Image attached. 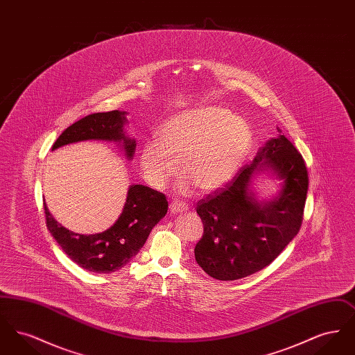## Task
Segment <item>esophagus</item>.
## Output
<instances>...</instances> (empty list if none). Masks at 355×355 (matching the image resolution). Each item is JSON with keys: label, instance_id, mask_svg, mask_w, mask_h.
<instances>
[{"label": "esophagus", "instance_id": "1", "mask_svg": "<svg viewBox=\"0 0 355 355\" xmlns=\"http://www.w3.org/2000/svg\"><path fill=\"white\" fill-rule=\"evenodd\" d=\"M169 209L171 213H181V211H185L187 205L180 200H174L170 202Z\"/></svg>", "mask_w": 355, "mask_h": 355}]
</instances>
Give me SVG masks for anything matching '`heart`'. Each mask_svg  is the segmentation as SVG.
<instances>
[{
	"label": "heart",
	"mask_w": 355,
	"mask_h": 355,
	"mask_svg": "<svg viewBox=\"0 0 355 355\" xmlns=\"http://www.w3.org/2000/svg\"><path fill=\"white\" fill-rule=\"evenodd\" d=\"M159 141L148 139L139 155L144 177L162 190L178 175L180 190L214 191L226 185L246 159L252 146L249 125L227 109L200 107L168 121L159 129Z\"/></svg>",
	"instance_id": "1"
}]
</instances>
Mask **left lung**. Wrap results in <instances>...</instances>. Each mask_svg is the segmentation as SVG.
I'll return each instance as SVG.
<instances>
[{
  "instance_id": "left-lung-1",
  "label": "left lung",
  "mask_w": 355,
  "mask_h": 355,
  "mask_svg": "<svg viewBox=\"0 0 355 355\" xmlns=\"http://www.w3.org/2000/svg\"><path fill=\"white\" fill-rule=\"evenodd\" d=\"M253 164L197 203L203 222L197 263L220 281H236L265 269L298 234L304 220L309 175L304 157L279 128ZM269 167L284 180L280 196L258 204L248 190L253 173Z\"/></svg>"
}]
</instances>
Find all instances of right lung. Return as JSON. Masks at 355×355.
Segmentation results:
<instances>
[{
	"label": "right lung",
	"instance_id": "obj_1",
	"mask_svg": "<svg viewBox=\"0 0 355 355\" xmlns=\"http://www.w3.org/2000/svg\"><path fill=\"white\" fill-rule=\"evenodd\" d=\"M125 114L119 110L89 114L65 129L51 150L78 141L106 139L121 141L126 155L132 158L135 141L123 133ZM44 210L51 236L69 258L87 271L106 274L123 268L138 254L153 227L168 213V200L165 194L148 186H130L117 222L103 233L92 236L73 233L60 225L45 202Z\"/></svg>",
	"mask_w": 355,
	"mask_h": 355
}]
</instances>
